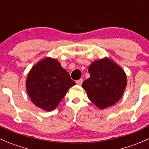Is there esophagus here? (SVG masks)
<instances>
[{
	"label": "esophagus",
	"mask_w": 149,
	"mask_h": 149,
	"mask_svg": "<svg viewBox=\"0 0 149 149\" xmlns=\"http://www.w3.org/2000/svg\"><path fill=\"white\" fill-rule=\"evenodd\" d=\"M82 83H83V79H79V80L76 81V84L81 85Z\"/></svg>",
	"instance_id": "1"
}]
</instances>
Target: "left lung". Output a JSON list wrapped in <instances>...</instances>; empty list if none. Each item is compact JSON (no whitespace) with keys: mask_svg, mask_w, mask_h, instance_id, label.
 Wrapping results in <instances>:
<instances>
[{"mask_svg":"<svg viewBox=\"0 0 149 149\" xmlns=\"http://www.w3.org/2000/svg\"><path fill=\"white\" fill-rule=\"evenodd\" d=\"M90 77L82 84L89 99L100 109L111 106L122 97L127 86L125 71L108 58L94 61L89 65Z\"/></svg>","mask_w":149,"mask_h":149,"instance_id":"1","label":"left lung"}]
</instances>
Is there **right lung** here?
Instances as JSON below:
<instances>
[{"label": "right lung", "mask_w": 149, "mask_h": 149, "mask_svg": "<svg viewBox=\"0 0 149 149\" xmlns=\"http://www.w3.org/2000/svg\"><path fill=\"white\" fill-rule=\"evenodd\" d=\"M75 84L60 63L50 57L35 65L26 80V89L32 102L47 111L55 109L68 90Z\"/></svg>", "instance_id": "right-lung-1"}]
</instances>
